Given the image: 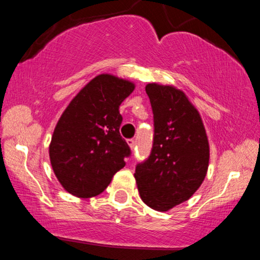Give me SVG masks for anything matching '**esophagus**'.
Masks as SVG:
<instances>
[{
  "label": "esophagus",
  "mask_w": 260,
  "mask_h": 260,
  "mask_svg": "<svg viewBox=\"0 0 260 260\" xmlns=\"http://www.w3.org/2000/svg\"><path fill=\"white\" fill-rule=\"evenodd\" d=\"M127 143H128V145H129V148L132 149V150L134 148H136V140H134V139H128Z\"/></svg>",
  "instance_id": "obj_1"
}]
</instances>
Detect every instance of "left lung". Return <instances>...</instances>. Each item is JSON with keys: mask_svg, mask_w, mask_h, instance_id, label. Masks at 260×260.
<instances>
[{"mask_svg": "<svg viewBox=\"0 0 260 260\" xmlns=\"http://www.w3.org/2000/svg\"><path fill=\"white\" fill-rule=\"evenodd\" d=\"M154 115L149 157L136 168L142 201L168 211L188 201L201 187L209 166V142L198 110L172 85L145 86Z\"/></svg>", "mask_w": 260, "mask_h": 260, "instance_id": "8db88e82", "label": "left lung"}]
</instances>
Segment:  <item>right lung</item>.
Listing matches in <instances>:
<instances>
[{"label": "right lung", "instance_id": "obj_1", "mask_svg": "<svg viewBox=\"0 0 260 260\" xmlns=\"http://www.w3.org/2000/svg\"><path fill=\"white\" fill-rule=\"evenodd\" d=\"M134 84L99 74L86 84L59 117L49 147L56 177L71 194L91 198L106 189L131 155L121 137L120 105Z\"/></svg>", "mask_w": 260, "mask_h": 260}]
</instances>
